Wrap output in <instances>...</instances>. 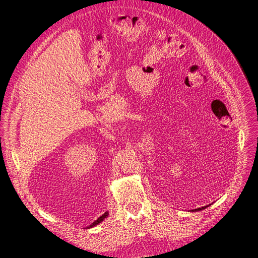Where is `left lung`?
<instances>
[{
    "label": "left lung",
    "instance_id": "8db88e82",
    "mask_svg": "<svg viewBox=\"0 0 258 258\" xmlns=\"http://www.w3.org/2000/svg\"><path fill=\"white\" fill-rule=\"evenodd\" d=\"M209 206H211V205H209ZM209 206H206V207H202V208H198V209H195V210H192V212H195V211H201V210H205L206 208H208Z\"/></svg>",
    "mask_w": 258,
    "mask_h": 258
}]
</instances>
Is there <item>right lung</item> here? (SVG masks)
I'll return each mask as SVG.
<instances>
[{"mask_svg":"<svg viewBox=\"0 0 258 258\" xmlns=\"http://www.w3.org/2000/svg\"><path fill=\"white\" fill-rule=\"evenodd\" d=\"M107 215H108V213H107V212H105L103 215H101V216L98 218L97 221H95V222H93L91 225H89L87 228H92V227H95V226H97L98 224H100L101 222H102L105 217H107Z\"/></svg>","mask_w":258,"mask_h":258,"instance_id":"obj_1","label":"right lung"}]
</instances>
